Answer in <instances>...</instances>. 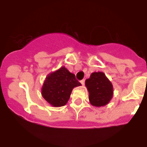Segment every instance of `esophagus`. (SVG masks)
<instances>
[{
  "instance_id": "obj_1",
  "label": "esophagus",
  "mask_w": 147,
  "mask_h": 147,
  "mask_svg": "<svg viewBox=\"0 0 147 147\" xmlns=\"http://www.w3.org/2000/svg\"><path fill=\"white\" fill-rule=\"evenodd\" d=\"M81 82V84L82 85H85V80H82L81 82Z\"/></svg>"
}]
</instances>
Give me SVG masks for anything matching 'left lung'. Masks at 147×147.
I'll return each mask as SVG.
<instances>
[{
  "instance_id": "obj_1",
  "label": "left lung",
  "mask_w": 147,
  "mask_h": 147,
  "mask_svg": "<svg viewBox=\"0 0 147 147\" xmlns=\"http://www.w3.org/2000/svg\"><path fill=\"white\" fill-rule=\"evenodd\" d=\"M89 93L90 103L97 107H103L110 102L113 96L112 83L103 72H93L85 81Z\"/></svg>"
}]
</instances>
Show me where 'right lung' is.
Masks as SVG:
<instances>
[{"label": "right lung", "instance_id": "1", "mask_svg": "<svg viewBox=\"0 0 147 147\" xmlns=\"http://www.w3.org/2000/svg\"><path fill=\"white\" fill-rule=\"evenodd\" d=\"M80 85L81 83L76 80L75 75L62 66L48 74L42 85L41 94L51 106L62 107L69 100L72 90Z\"/></svg>", "mask_w": 147, "mask_h": 147}]
</instances>
